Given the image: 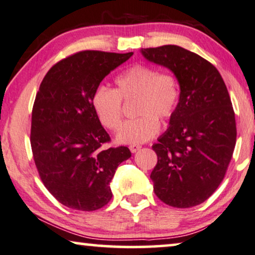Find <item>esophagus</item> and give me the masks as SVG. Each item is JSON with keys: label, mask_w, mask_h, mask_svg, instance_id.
Instances as JSON below:
<instances>
[{"label": "esophagus", "mask_w": 255, "mask_h": 255, "mask_svg": "<svg viewBox=\"0 0 255 255\" xmlns=\"http://www.w3.org/2000/svg\"><path fill=\"white\" fill-rule=\"evenodd\" d=\"M141 148H142V145H139V144H130V146H129V149H130V151L132 153L138 151V150Z\"/></svg>", "instance_id": "1"}]
</instances>
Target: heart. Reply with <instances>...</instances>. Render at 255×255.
Segmentation results:
<instances>
[{
	"label": "heart",
	"instance_id": "heart-1",
	"mask_svg": "<svg viewBox=\"0 0 255 255\" xmlns=\"http://www.w3.org/2000/svg\"><path fill=\"white\" fill-rule=\"evenodd\" d=\"M116 89L98 87L92 95V107L100 124L116 131L123 121V100L137 99L135 114L127 120L117 135L125 144H138L151 139L163 123L171 120L180 102L177 77L168 71H159L148 64L137 63L118 75Z\"/></svg>",
	"mask_w": 255,
	"mask_h": 255
}]
</instances>
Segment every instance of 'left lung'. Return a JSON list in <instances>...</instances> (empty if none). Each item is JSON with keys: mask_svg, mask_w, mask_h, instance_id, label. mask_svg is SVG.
I'll use <instances>...</instances> for the list:
<instances>
[{"mask_svg": "<svg viewBox=\"0 0 255 255\" xmlns=\"http://www.w3.org/2000/svg\"><path fill=\"white\" fill-rule=\"evenodd\" d=\"M141 52L173 71L180 85L177 112L152 145L158 158L150 174L153 191L171 207L198 206L220 186L235 150V111L227 85L209 61L180 46Z\"/></svg>", "mask_w": 255, "mask_h": 255, "instance_id": "1", "label": "left lung"}]
</instances>
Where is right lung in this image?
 <instances>
[{"label": "right lung", "instance_id": "add662e5", "mask_svg": "<svg viewBox=\"0 0 255 255\" xmlns=\"http://www.w3.org/2000/svg\"><path fill=\"white\" fill-rule=\"evenodd\" d=\"M132 53L82 51L55 63L42 80L32 109L31 148L39 177L63 206L98 210L112 199L110 182L131 156L111 142L92 107L100 82Z\"/></svg>", "mask_w": 255, "mask_h": 255}]
</instances>
